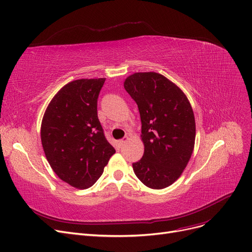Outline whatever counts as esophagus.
Returning <instances> with one entry per match:
<instances>
[{
    "label": "esophagus",
    "mask_w": 252,
    "mask_h": 252,
    "mask_svg": "<svg viewBox=\"0 0 252 252\" xmlns=\"http://www.w3.org/2000/svg\"><path fill=\"white\" fill-rule=\"evenodd\" d=\"M128 140H129V137H128V136H125L123 139L119 140V144H120V146H123L126 142H128Z\"/></svg>",
    "instance_id": "esophagus-1"
}]
</instances>
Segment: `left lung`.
<instances>
[{
  "label": "left lung",
  "instance_id": "1",
  "mask_svg": "<svg viewBox=\"0 0 252 252\" xmlns=\"http://www.w3.org/2000/svg\"><path fill=\"white\" fill-rule=\"evenodd\" d=\"M124 88L137 104L142 121L143 158L132 163L146 186L172 185L185 169L193 152L195 120L186 95L156 72H137L126 78Z\"/></svg>",
  "mask_w": 252,
  "mask_h": 252
}]
</instances>
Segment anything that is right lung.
Returning <instances> with one entry per match:
<instances>
[{"instance_id": "1", "label": "right lung", "mask_w": 252, "mask_h": 252, "mask_svg": "<svg viewBox=\"0 0 252 252\" xmlns=\"http://www.w3.org/2000/svg\"><path fill=\"white\" fill-rule=\"evenodd\" d=\"M105 78L77 79L64 86L48 104L41 124V142L57 176L86 189L102 175L116 150L105 138L97 115Z\"/></svg>"}]
</instances>
